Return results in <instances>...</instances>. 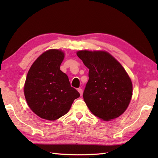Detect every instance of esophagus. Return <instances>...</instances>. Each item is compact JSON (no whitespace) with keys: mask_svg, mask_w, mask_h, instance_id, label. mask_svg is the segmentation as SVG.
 I'll list each match as a JSON object with an SVG mask.
<instances>
[{"mask_svg":"<svg viewBox=\"0 0 158 158\" xmlns=\"http://www.w3.org/2000/svg\"><path fill=\"white\" fill-rule=\"evenodd\" d=\"M77 90H78V92H79V94H80V95H81V96H82V94H83V89H81V88H79L78 89H77Z\"/></svg>","mask_w":158,"mask_h":158,"instance_id":"34e87169","label":"esophagus"}]
</instances>
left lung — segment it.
<instances>
[{
    "label": "left lung",
    "mask_w": 158,
    "mask_h": 158,
    "mask_svg": "<svg viewBox=\"0 0 158 158\" xmlns=\"http://www.w3.org/2000/svg\"><path fill=\"white\" fill-rule=\"evenodd\" d=\"M77 55L89 69L83 96L90 111L104 121L122 115L132 96V83L123 67L106 52L82 50Z\"/></svg>",
    "instance_id": "1"
}]
</instances>
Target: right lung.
I'll list each match as a JSON object with an SVG mask.
<instances>
[{
	"label": "right lung",
	"mask_w": 158,
	"mask_h": 158,
	"mask_svg": "<svg viewBox=\"0 0 158 158\" xmlns=\"http://www.w3.org/2000/svg\"><path fill=\"white\" fill-rule=\"evenodd\" d=\"M64 58L61 50H48L28 70L23 88L25 98L31 109L41 118L58 119L69 112L74 100L80 96L60 70Z\"/></svg>",
	"instance_id": "add662e5"
}]
</instances>
